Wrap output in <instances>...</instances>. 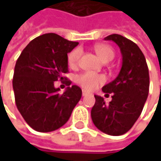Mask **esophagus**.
<instances>
[{
    "label": "esophagus",
    "mask_w": 161,
    "mask_h": 161,
    "mask_svg": "<svg viewBox=\"0 0 161 161\" xmlns=\"http://www.w3.org/2000/svg\"><path fill=\"white\" fill-rule=\"evenodd\" d=\"M88 95H90V93L88 92V91H86V90H82V96H88Z\"/></svg>",
    "instance_id": "obj_1"
}]
</instances>
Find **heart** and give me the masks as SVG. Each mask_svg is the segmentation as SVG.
<instances>
[{"label": "heart", "instance_id": "1", "mask_svg": "<svg viewBox=\"0 0 161 161\" xmlns=\"http://www.w3.org/2000/svg\"><path fill=\"white\" fill-rule=\"evenodd\" d=\"M95 51L103 62H109L114 56V51L108 45H97ZM81 55L80 48H75L69 53L67 57L68 65L71 68H76L79 64L80 58ZM106 81V78L102 74H97L90 71H86L76 77V82L84 90H93L100 84Z\"/></svg>", "mask_w": 161, "mask_h": 161}]
</instances>
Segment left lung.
<instances>
[{
  "mask_svg": "<svg viewBox=\"0 0 161 161\" xmlns=\"http://www.w3.org/2000/svg\"><path fill=\"white\" fill-rule=\"evenodd\" d=\"M105 40L114 41L120 47L123 64L118 76L102 88L106 95L112 94V100L107 104L95 95L91 118L101 132L118 136L127 133L141 115L149 94V69L144 54L133 41L118 34Z\"/></svg>",
  "mask_w": 161,
  "mask_h": 161,
  "instance_id": "obj_1",
  "label": "left lung"
}]
</instances>
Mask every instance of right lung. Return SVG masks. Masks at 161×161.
<instances>
[{
	"label": "right lung",
	"mask_w": 161,
	"mask_h": 161,
	"mask_svg": "<svg viewBox=\"0 0 161 161\" xmlns=\"http://www.w3.org/2000/svg\"><path fill=\"white\" fill-rule=\"evenodd\" d=\"M79 45L54 33L36 37L23 49L16 62L12 86L16 106L24 120L37 132L48 133L62 127L81 97L76 85L63 94L54 88L68 72L67 53Z\"/></svg>",
	"instance_id": "right-lung-1"
}]
</instances>
